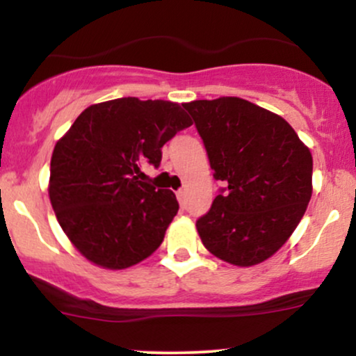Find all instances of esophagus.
<instances>
[{
  "label": "esophagus",
  "instance_id": "obj_1",
  "mask_svg": "<svg viewBox=\"0 0 356 356\" xmlns=\"http://www.w3.org/2000/svg\"><path fill=\"white\" fill-rule=\"evenodd\" d=\"M177 201H179V204H181L182 207L186 206V202H187V192L186 191H179L177 192Z\"/></svg>",
  "mask_w": 356,
  "mask_h": 356
}]
</instances>
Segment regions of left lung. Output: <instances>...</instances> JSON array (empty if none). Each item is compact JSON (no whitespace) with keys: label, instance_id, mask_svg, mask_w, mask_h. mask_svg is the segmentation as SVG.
Instances as JSON below:
<instances>
[{"label":"left lung","instance_id":"obj_1","mask_svg":"<svg viewBox=\"0 0 356 356\" xmlns=\"http://www.w3.org/2000/svg\"><path fill=\"white\" fill-rule=\"evenodd\" d=\"M218 181L227 184L195 222L211 254L234 266L263 263L303 218L313 192V157L277 113L239 99L184 104Z\"/></svg>","mask_w":356,"mask_h":356}]
</instances>
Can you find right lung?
<instances>
[{
	"label": "right lung",
	"mask_w": 356,
	"mask_h": 356,
	"mask_svg": "<svg viewBox=\"0 0 356 356\" xmlns=\"http://www.w3.org/2000/svg\"><path fill=\"white\" fill-rule=\"evenodd\" d=\"M191 125L175 102L124 97L90 105L56 142L48 195L85 259L125 269L161 246L179 204L170 189L140 181L142 165L161 164L165 142Z\"/></svg>",
	"instance_id": "add662e5"
}]
</instances>
